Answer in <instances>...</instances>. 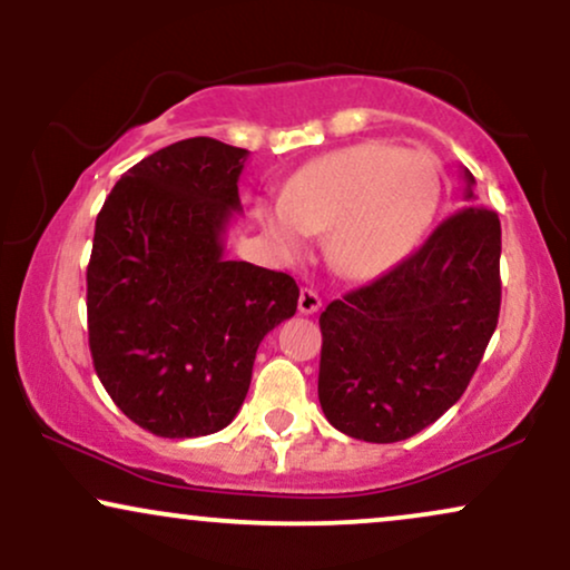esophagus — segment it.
<instances>
[{
    "instance_id": "34e87169",
    "label": "esophagus",
    "mask_w": 570,
    "mask_h": 570,
    "mask_svg": "<svg viewBox=\"0 0 570 570\" xmlns=\"http://www.w3.org/2000/svg\"><path fill=\"white\" fill-rule=\"evenodd\" d=\"M297 307H299V313L302 315H313V313H318L321 309V297H318V292L315 289H302L299 292V302H297Z\"/></svg>"
}]
</instances>
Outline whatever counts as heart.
Segmentation results:
<instances>
[{
    "mask_svg": "<svg viewBox=\"0 0 570 570\" xmlns=\"http://www.w3.org/2000/svg\"><path fill=\"white\" fill-rule=\"evenodd\" d=\"M439 205V170L429 155L363 141L321 155L284 184L281 202H261L257 220L286 252L326 234L331 268L376 278L405 261Z\"/></svg>",
    "mask_w": 570,
    "mask_h": 570,
    "instance_id": "b5f03b06",
    "label": "heart"
}]
</instances>
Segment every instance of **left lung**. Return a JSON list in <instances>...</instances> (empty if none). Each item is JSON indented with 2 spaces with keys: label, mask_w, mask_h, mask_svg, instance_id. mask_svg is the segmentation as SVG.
I'll return each mask as SVG.
<instances>
[{
  "label": "left lung",
  "mask_w": 570,
  "mask_h": 570,
  "mask_svg": "<svg viewBox=\"0 0 570 570\" xmlns=\"http://www.w3.org/2000/svg\"><path fill=\"white\" fill-rule=\"evenodd\" d=\"M463 178V210L321 313L318 400L342 434L410 439L463 397L484 357L500 318L502 228L494 210L476 205L471 170Z\"/></svg>",
  "instance_id": "8db88e82"
}]
</instances>
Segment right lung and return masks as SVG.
Wrapping results in <instances>:
<instances>
[{
    "label": "right lung",
    "mask_w": 570,
    "mask_h": 570,
    "mask_svg": "<svg viewBox=\"0 0 570 570\" xmlns=\"http://www.w3.org/2000/svg\"><path fill=\"white\" fill-rule=\"evenodd\" d=\"M247 155L207 136L176 141L124 173L97 215L86 268L94 371L155 436L226 429L263 336L297 313L292 276L226 257Z\"/></svg>",
    "instance_id": "obj_1"
}]
</instances>
